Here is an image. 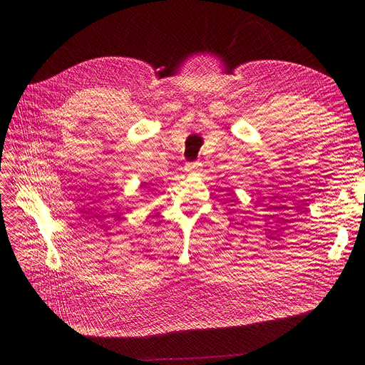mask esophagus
I'll use <instances>...</instances> for the list:
<instances>
[{"mask_svg": "<svg viewBox=\"0 0 365 365\" xmlns=\"http://www.w3.org/2000/svg\"><path fill=\"white\" fill-rule=\"evenodd\" d=\"M200 163L199 162H196V163H187L185 165V170L188 172V173H197L199 170H200Z\"/></svg>", "mask_w": 365, "mask_h": 365, "instance_id": "1", "label": "esophagus"}]
</instances>
